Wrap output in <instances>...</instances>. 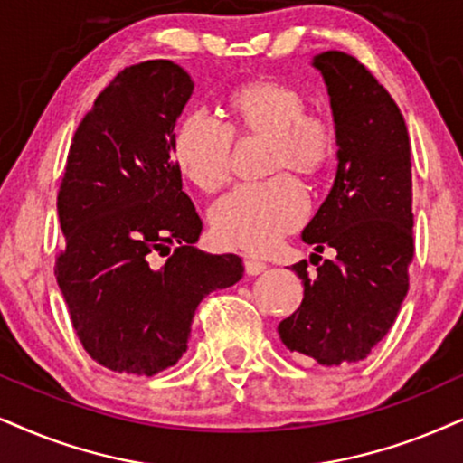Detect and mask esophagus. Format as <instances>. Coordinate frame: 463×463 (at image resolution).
Wrapping results in <instances>:
<instances>
[{
    "label": "esophagus",
    "mask_w": 463,
    "mask_h": 463,
    "mask_svg": "<svg viewBox=\"0 0 463 463\" xmlns=\"http://www.w3.org/2000/svg\"><path fill=\"white\" fill-rule=\"evenodd\" d=\"M243 267H245V273H248V275H260L267 269L265 262L254 260V259H245Z\"/></svg>",
    "instance_id": "1"
}]
</instances>
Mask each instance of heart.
I'll return each instance as SVG.
<instances>
[{"label":"heart","mask_w":463,"mask_h":463,"mask_svg":"<svg viewBox=\"0 0 463 463\" xmlns=\"http://www.w3.org/2000/svg\"><path fill=\"white\" fill-rule=\"evenodd\" d=\"M306 93L278 79H254L224 98L226 128L204 113H188L173 137V162L181 177L204 194H213L231 177L232 138H267L265 173L292 171L318 179L335 156V134L318 117L307 115ZM307 213V198L288 175L256 185H241L212 212L220 245L248 254H265L297 231Z\"/></svg>","instance_id":"heart-1"}]
</instances>
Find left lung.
<instances>
[{
	"instance_id": "1",
	"label": "left lung",
	"mask_w": 463,
	"mask_h": 463,
	"mask_svg": "<svg viewBox=\"0 0 463 463\" xmlns=\"http://www.w3.org/2000/svg\"><path fill=\"white\" fill-rule=\"evenodd\" d=\"M331 98L337 173L329 196L303 231L335 260L292 265L303 301L278 325L290 353L320 365L365 359L395 323L408 292L412 239V164L406 121L363 63L342 51L314 57ZM318 256V254H312Z\"/></svg>"
}]
</instances>
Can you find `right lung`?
<instances>
[{
  "instance_id": "obj_1",
  "label": "right lung",
  "mask_w": 463,
  "mask_h": 463,
  "mask_svg": "<svg viewBox=\"0 0 463 463\" xmlns=\"http://www.w3.org/2000/svg\"><path fill=\"white\" fill-rule=\"evenodd\" d=\"M194 83L168 60L121 70L76 128L57 194L55 275L83 348L113 372L154 376L188 348L204 297L237 284L235 254H204L203 231L173 162ZM175 250L171 252L170 245ZM167 256L162 268L150 262Z\"/></svg>"
}]
</instances>
